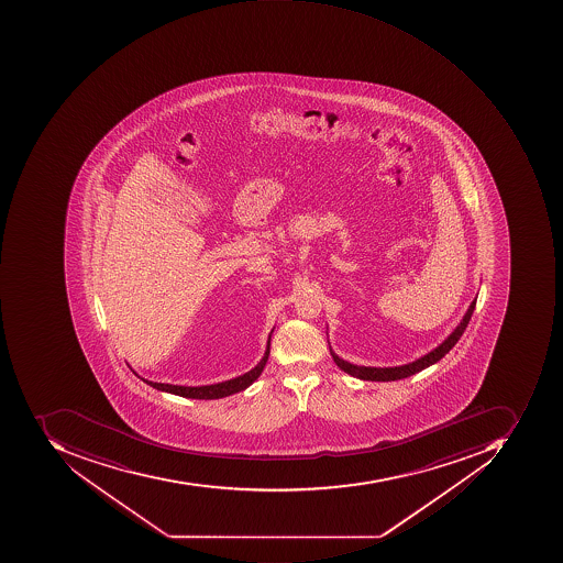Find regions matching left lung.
I'll list each match as a JSON object with an SVG mask.
<instances>
[{"label": "left lung", "instance_id": "left-lung-1", "mask_svg": "<svg viewBox=\"0 0 563 563\" xmlns=\"http://www.w3.org/2000/svg\"><path fill=\"white\" fill-rule=\"evenodd\" d=\"M475 302H477V298L471 302L467 312H465V317L462 318L459 327L449 334V339H446L445 342H441L437 349L431 350L427 355L421 356L418 361L411 362V364L399 365V367H364V365H353L340 358L330 346L331 356H333L334 364L339 365L346 374L356 377V379L375 380V383H389V380L406 379L409 375L418 374V372L424 371V368L430 367V365L437 364L438 361H441V358L456 345L463 331L467 328L472 314H474Z\"/></svg>", "mask_w": 563, "mask_h": 563}]
</instances>
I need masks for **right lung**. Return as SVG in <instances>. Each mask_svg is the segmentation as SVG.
I'll use <instances>...</instances> for the list:
<instances>
[{
    "label": "right lung",
    "mask_w": 563,
    "mask_h": 563,
    "mask_svg": "<svg viewBox=\"0 0 563 563\" xmlns=\"http://www.w3.org/2000/svg\"><path fill=\"white\" fill-rule=\"evenodd\" d=\"M273 331H271V334H273ZM271 334H268L267 349H265L262 361L252 371L239 375L235 379L198 387L173 386V384L152 383V380L147 379L142 380L148 384V386L154 387V389L162 390V393L176 394V396L188 397V399H221V397L232 396V394L240 393V390H245L246 387L252 386L258 379V375L262 374L265 364H267L268 353H271Z\"/></svg>",
    "instance_id": "obj_1"
}]
</instances>
